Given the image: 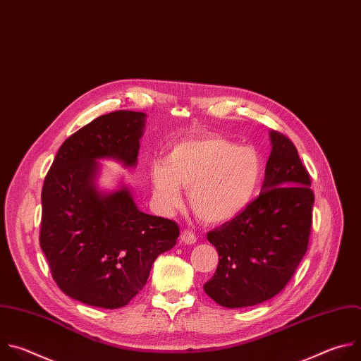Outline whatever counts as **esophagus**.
<instances>
[{
  "instance_id": "obj_1",
  "label": "esophagus",
  "mask_w": 361,
  "mask_h": 361,
  "mask_svg": "<svg viewBox=\"0 0 361 361\" xmlns=\"http://www.w3.org/2000/svg\"><path fill=\"white\" fill-rule=\"evenodd\" d=\"M180 242L185 245H193L196 242V235L192 231H183L180 233Z\"/></svg>"
}]
</instances>
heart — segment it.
I'll list each match as a JSON object with an SVG mask.
<instances>
[{
  "label": "heart",
  "mask_w": 361,
  "mask_h": 361,
  "mask_svg": "<svg viewBox=\"0 0 361 361\" xmlns=\"http://www.w3.org/2000/svg\"><path fill=\"white\" fill-rule=\"evenodd\" d=\"M263 172V157L255 147H240L221 135H203L175 143L166 162L152 164V195L158 207L171 213L182 204L180 188L189 189L193 213L204 224L219 225L247 207Z\"/></svg>",
  "instance_id": "heart-1"
}]
</instances>
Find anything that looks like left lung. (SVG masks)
Instances as JSON below:
<instances>
[{"instance_id": "left-lung-1", "label": "left lung", "mask_w": 361, "mask_h": 361, "mask_svg": "<svg viewBox=\"0 0 361 361\" xmlns=\"http://www.w3.org/2000/svg\"><path fill=\"white\" fill-rule=\"evenodd\" d=\"M270 139L259 196L236 218L206 235L219 263L203 290L224 307H249L274 298L309 247L314 203L310 175L289 137L271 130Z\"/></svg>"}]
</instances>
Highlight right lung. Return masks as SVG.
<instances>
[{
    "label": "right lung",
    "instance_id": "right-lung-1",
    "mask_svg": "<svg viewBox=\"0 0 361 361\" xmlns=\"http://www.w3.org/2000/svg\"><path fill=\"white\" fill-rule=\"evenodd\" d=\"M145 116H98L62 143L44 180L39 246L59 289L90 306H126L179 236L176 222L140 212L128 188L106 195L94 183L97 159L136 165Z\"/></svg>",
    "mask_w": 361,
    "mask_h": 361
}]
</instances>
